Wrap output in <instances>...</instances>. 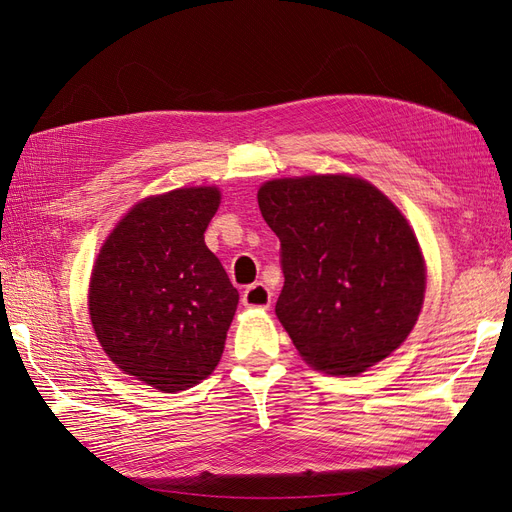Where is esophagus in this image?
<instances>
[{"instance_id":"esophagus-1","label":"esophagus","mask_w":512,"mask_h":512,"mask_svg":"<svg viewBox=\"0 0 512 512\" xmlns=\"http://www.w3.org/2000/svg\"><path fill=\"white\" fill-rule=\"evenodd\" d=\"M243 305L245 307L267 309L271 305V292H269V288L262 286V284L247 286L245 292H243Z\"/></svg>"}]
</instances>
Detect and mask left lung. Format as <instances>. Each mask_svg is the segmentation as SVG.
<instances>
[{"instance_id": "obj_1", "label": "left lung", "mask_w": 512, "mask_h": 512, "mask_svg": "<svg viewBox=\"0 0 512 512\" xmlns=\"http://www.w3.org/2000/svg\"><path fill=\"white\" fill-rule=\"evenodd\" d=\"M258 207L280 237L275 314L309 365L356 376L406 342L425 262L389 198L363 179L312 175L267 181Z\"/></svg>"}]
</instances>
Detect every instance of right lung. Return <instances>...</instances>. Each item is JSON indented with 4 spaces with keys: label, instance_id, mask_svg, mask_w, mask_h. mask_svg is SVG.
<instances>
[{
    "label": "right lung",
    "instance_id": "obj_1",
    "mask_svg": "<svg viewBox=\"0 0 512 512\" xmlns=\"http://www.w3.org/2000/svg\"><path fill=\"white\" fill-rule=\"evenodd\" d=\"M218 188L138 203L102 245L89 284L100 346L121 371L175 393L205 380L224 352L239 292L205 245Z\"/></svg>",
    "mask_w": 512,
    "mask_h": 512
}]
</instances>
